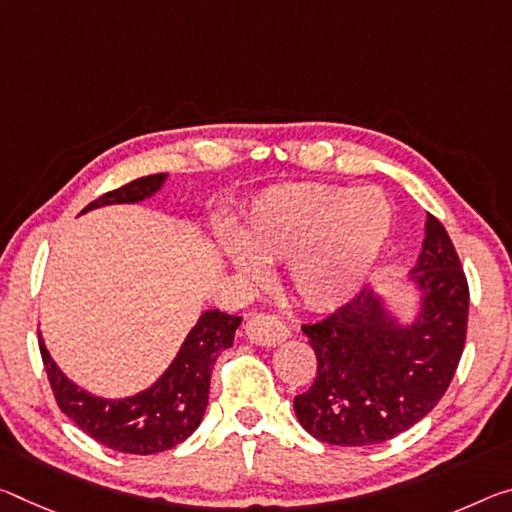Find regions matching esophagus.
<instances>
[{
    "mask_svg": "<svg viewBox=\"0 0 512 512\" xmlns=\"http://www.w3.org/2000/svg\"><path fill=\"white\" fill-rule=\"evenodd\" d=\"M246 337L257 346H273L289 337V330L275 314L259 312L246 321Z\"/></svg>",
    "mask_w": 512,
    "mask_h": 512,
    "instance_id": "34e87169",
    "label": "esophagus"
}]
</instances>
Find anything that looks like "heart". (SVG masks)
Masks as SVG:
<instances>
[{"label":"heart","instance_id":"1","mask_svg":"<svg viewBox=\"0 0 512 512\" xmlns=\"http://www.w3.org/2000/svg\"><path fill=\"white\" fill-rule=\"evenodd\" d=\"M392 209L369 186L346 191L328 184L271 189L250 207L237 237L264 262L289 259V282L305 305L335 307L355 294L383 248ZM243 273H257L248 255L232 250Z\"/></svg>","mask_w":512,"mask_h":512}]
</instances>
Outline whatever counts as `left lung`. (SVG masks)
<instances>
[{"instance_id": "left-lung-1", "label": "left lung", "mask_w": 512, "mask_h": 512, "mask_svg": "<svg viewBox=\"0 0 512 512\" xmlns=\"http://www.w3.org/2000/svg\"><path fill=\"white\" fill-rule=\"evenodd\" d=\"M412 273L424 291L415 326H396L364 289L300 326L316 355V378L296 396L294 410L316 440L339 446L392 440L449 389L467 339L469 285L449 232L433 214Z\"/></svg>"}]
</instances>
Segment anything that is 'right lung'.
Masks as SVG:
<instances>
[{"instance_id": "right-lung-1", "label": "right lung", "mask_w": 512, "mask_h": 512, "mask_svg": "<svg viewBox=\"0 0 512 512\" xmlns=\"http://www.w3.org/2000/svg\"><path fill=\"white\" fill-rule=\"evenodd\" d=\"M164 180L166 173L139 177L107 191L81 209V214L102 205H113V202L148 198ZM239 323L241 316L221 310L202 314L196 328L186 337L180 355L159 378V383L148 392L123 401H104L81 392L52 362L43 339H38V346L47 380L63 415L75 421L88 437L113 451L148 456V453L173 449L200 426L209 399L212 367L218 355L232 346Z\"/></svg>"}]
</instances>
